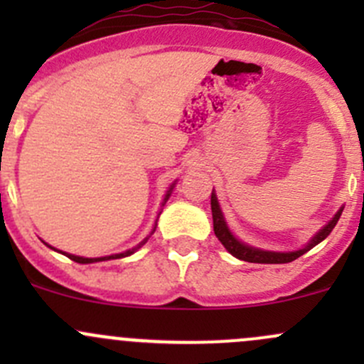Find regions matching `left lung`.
<instances>
[{"mask_svg": "<svg viewBox=\"0 0 364 364\" xmlns=\"http://www.w3.org/2000/svg\"><path fill=\"white\" fill-rule=\"evenodd\" d=\"M341 211H343V208H341L340 211L336 213L335 216H333V220H329L328 225L322 227V229L318 230V232L315 234L314 237H311L310 243H308L304 248H301V250H296V252H266V250H260V248L248 247V245L241 243L240 240H236V237L232 236V232H230L229 227H227L225 218H223L222 209H220V204H218V200H216L215 192L211 193L213 229H215L216 237H218L220 243H222L223 247L227 248V252L232 253V255L236 257V259L245 260V262H257V264H285V262H292V260H296L297 257H301V255H303V253H306L308 250H311V248H314L315 245H318V243H321V241H324L326 237L329 236V232H331V230L335 229L336 223H338V220H340V216H341Z\"/></svg>", "mask_w": 364, "mask_h": 364, "instance_id": "8db88e82", "label": "left lung"}]
</instances>
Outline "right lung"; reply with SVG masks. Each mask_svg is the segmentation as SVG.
<instances>
[{"instance_id":"add662e5","label":"right lung","mask_w":364,"mask_h":364,"mask_svg":"<svg viewBox=\"0 0 364 364\" xmlns=\"http://www.w3.org/2000/svg\"><path fill=\"white\" fill-rule=\"evenodd\" d=\"M172 188H174V185H172V186H171V188H168L167 196H165V199H164V204H165V203H167V199H168V197H171V192H172ZM164 204H161V205H164ZM160 213H161V211H160ZM155 229H156V227H153V232H155ZM153 232H151V234H153ZM151 234H149V236H151ZM149 236H148V237H146V240H144V241H141V243H139V245H137V247H135V248H132V250H127V252H123V253H116V255H109V257H97V259H86V257L72 255V253H65V255H67V257H68V259L75 260V262H79V264H91V262H102V260H111V259H121V257H128V255H132V253H134V252H137V250H139V248H141V247H142V245H144V243H146V241H148V240H149ZM50 248H53V247H50ZM54 250H56V248H54Z\"/></svg>"}]
</instances>
